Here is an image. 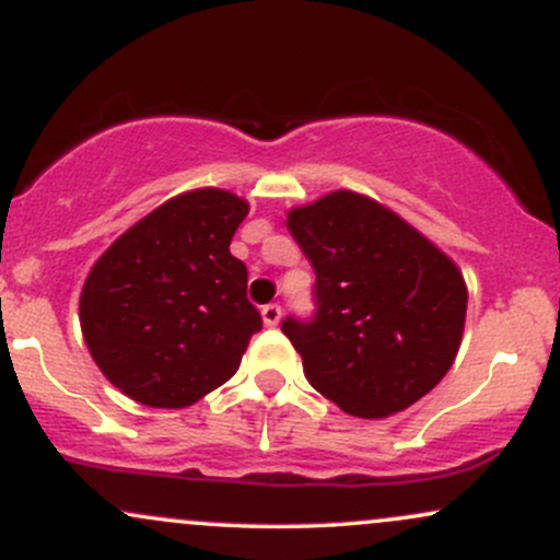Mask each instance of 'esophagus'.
<instances>
[{
    "label": "esophagus",
    "instance_id": "34e87169",
    "mask_svg": "<svg viewBox=\"0 0 560 560\" xmlns=\"http://www.w3.org/2000/svg\"><path fill=\"white\" fill-rule=\"evenodd\" d=\"M262 320H266V326H279L281 320V305H276V302H268V305H262Z\"/></svg>",
    "mask_w": 560,
    "mask_h": 560
}]
</instances>
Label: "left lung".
Wrapping results in <instances>:
<instances>
[{
  "label": "left lung",
  "mask_w": 560,
  "mask_h": 560,
  "mask_svg": "<svg viewBox=\"0 0 560 560\" xmlns=\"http://www.w3.org/2000/svg\"><path fill=\"white\" fill-rule=\"evenodd\" d=\"M316 271L313 316L281 331L305 378L345 413L382 419L432 392L464 337L455 262L374 199L334 191L287 218Z\"/></svg>",
  "instance_id": "8db88e82"
}]
</instances>
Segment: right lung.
Segmentation results:
<instances>
[{
	"label": "right lung",
	"mask_w": 560,
	"mask_h": 560,
	"mask_svg": "<svg viewBox=\"0 0 560 560\" xmlns=\"http://www.w3.org/2000/svg\"><path fill=\"white\" fill-rule=\"evenodd\" d=\"M247 202L197 189L160 205L94 262L81 329L100 371L150 408H186L240 369L262 329L229 253Z\"/></svg>",
	"instance_id": "obj_1"
}]
</instances>
